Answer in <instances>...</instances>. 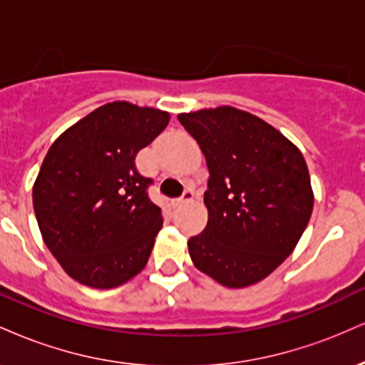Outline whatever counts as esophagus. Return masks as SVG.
I'll return each instance as SVG.
<instances>
[{
  "label": "esophagus",
  "mask_w": 365,
  "mask_h": 365,
  "mask_svg": "<svg viewBox=\"0 0 365 365\" xmlns=\"http://www.w3.org/2000/svg\"><path fill=\"white\" fill-rule=\"evenodd\" d=\"M194 197H195L194 190H190V188H188V190L183 192V195H182V197H178V199H173V200H171V204H173L175 207H177V206H182V204L190 202V200H194Z\"/></svg>",
  "instance_id": "esophagus-1"
}]
</instances>
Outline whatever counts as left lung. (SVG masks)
I'll return each mask as SVG.
<instances>
[{
	"label": "left lung",
	"mask_w": 365,
	"mask_h": 365,
	"mask_svg": "<svg viewBox=\"0 0 365 365\" xmlns=\"http://www.w3.org/2000/svg\"><path fill=\"white\" fill-rule=\"evenodd\" d=\"M209 168L207 225L188 240L192 262L228 288L269 276L311 220L314 192L300 149L273 125L233 106L180 113Z\"/></svg>",
	"instance_id": "left-lung-1"
}]
</instances>
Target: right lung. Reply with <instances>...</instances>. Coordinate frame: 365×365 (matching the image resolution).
<instances>
[{
    "label": "right lung",
    "instance_id": "add662e5",
    "mask_svg": "<svg viewBox=\"0 0 365 365\" xmlns=\"http://www.w3.org/2000/svg\"><path fill=\"white\" fill-rule=\"evenodd\" d=\"M168 121V111L113 101L66 128L49 148L32 202L46 247L75 282L108 290L148 264L163 217L135 156Z\"/></svg>",
    "mask_w": 365,
    "mask_h": 365
}]
</instances>
